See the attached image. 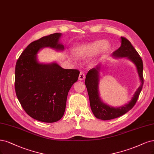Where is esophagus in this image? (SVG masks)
<instances>
[{"label": "esophagus", "instance_id": "1", "mask_svg": "<svg viewBox=\"0 0 154 154\" xmlns=\"http://www.w3.org/2000/svg\"><path fill=\"white\" fill-rule=\"evenodd\" d=\"M85 78V74L83 72H80L79 73V80H83V79Z\"/></svg>", "mask_w": 154, "mask_h": 154}]
</instances>
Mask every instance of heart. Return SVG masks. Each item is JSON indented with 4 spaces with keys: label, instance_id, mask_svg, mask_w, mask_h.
Listing matches in <instances>:
<instances>
[{
    "label": "heart",
    "instance_id": "b5f03b06",
    "mask_svg": "<svg viewBox=\"0 0 154 154\" xmlns=\"http://www.w3.org/2000/svg\"><path fill=\"white\" fill-rule=\"evenodd\" d=\"M110 48L111 44L108 41L97 39L77 45L73 50V53L76 57L82 59L92 56L91 62V63H94L104 54L107 53ZM75 56L71 54L68 55V58L71 60L75 61L76 59Z\"/></svg>",
    "mask_w": 154,
    "mask_h": 154
}]
</instances>
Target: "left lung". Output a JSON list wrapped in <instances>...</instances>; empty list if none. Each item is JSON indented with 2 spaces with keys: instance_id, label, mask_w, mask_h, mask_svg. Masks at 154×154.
Masks as SVG:
<instances>
[{
  "instance_id": "8db88e82",
  "label": "left lung",
  "mask_w": 154,
  "mask_h": 154,
  "mask_svg": "<svg viewBox=\"0 0 154 154\" xmlns=\"http://www.w3.org/2000/svg\"><path fill=\"white\" fill-rule=\"evenodd\" d=\"M120 39L121 46L117 50L113 53L112 57L113 59L125 58L133 63L136 66L141 83L128 103L120 107H113L103 102L100 98L99 93L100 72L103 71L106 61L103 63H99L95 68L90 70L87 73L85 82L88 94L90 104L92 113L95 117L103 120L119 117L131 110L133 108L138 99L143 85V66L142 59L129 40L123 37H121Z\"/></svg>"
}]
</instances>
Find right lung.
Wrapping results in <instances>:
<instances>
[{"label":"right lung","instance_id":"obj_1","mask_svg":"<svg viewBox=\"0 0 154 154\" xmlns=\"http://www.w3.org/2000/svg\"><path fill=\"white\" fill-rule=\"evenodd\" d=\"M62 36L55 33L31 43L16 64L14 85L19 102L30 117L43 122L62 119L68 92L79 75L77 69H65L56 62L39 61L38 54L45 48L63 51Z\"/></svg>","mask_w":154,"mask_h":154}]
</instances>
